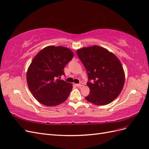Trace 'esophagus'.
I'll return each mask as SVG.
<instances>
[{
  "label": "esophagus",
  "instance_id": "34e87169",
  "mask_svg": "<svg viewBox=\"0 0 149 149\" xmlns=\"http://www.w3.org/2000/svg\"><path fill=\"white\" fill-rule=\"evenodd\" d=\"M76 86L77 87H81V86H84V84L83 83H81L79 84H76Z\"/></svg>",
  "mask_w": 149,
  "mask_h": 149
}]
</instances>
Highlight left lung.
Masks as SVG:
<instances>
[{"label":"left lung","instance_id":"left-lung-1","mask_svg":"<svg viewBox=\"0 0 149 149\" xmlns=\"http://www.w3.org/2000/svg\"><path fill=\"white\" fill-rule=\"evenodd\" d=\"M76 53L88 72L90 93L86 100L97 106L113 101L125 83V73L119 58L97 45L79 48Z\"/></svg>","mask_w":149,"mask_h":149}]
</instances>
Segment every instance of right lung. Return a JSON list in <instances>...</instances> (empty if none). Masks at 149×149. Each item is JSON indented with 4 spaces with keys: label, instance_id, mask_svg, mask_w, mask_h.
Wrapping results in <instances>:
<instances>
[{
    "label": "right lung",
    "instance_id": "1",
    "mask_svg": "<svg viewBox=\"0 0 149 149\" xmlns=\"http://www.w3.org/2000/svg\"><path fill=\"white\" fill-rule=\"evenodd\" d=\"M73 56L68 48L51 45L43 48L33 58L26 72V81L40 103L55 106L67 100L73 84L58 78L65 74L64 68Z\"/></svg>",
    "mask_w": 149,
    "mask_h": 149
}]
</instances>
